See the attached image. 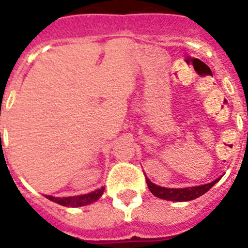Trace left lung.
<instances>
[{
	"instance_id": "1",
	"label": "left lung",
	"mask_w": 248,
	"mask_h": 248,
	"mask_svg": "<svg viewBox=\"0 0 248 248\" xmlns=\"http://www.w3.org/2000/svg\"><path fill=\"white\" fill-rule=\"evenodd\" d=\"M220 179L212 181V183L205 184V185L192 186V187H184V189H166V187L156 186L155 184L151 183L148 177H146V184H148V187L151 191V194L159 199L169 201H191L195 200V199L200 198L201 195H203L205 192L209 191L212 186L217 183Z\"/></svg>"
}]
</instances>
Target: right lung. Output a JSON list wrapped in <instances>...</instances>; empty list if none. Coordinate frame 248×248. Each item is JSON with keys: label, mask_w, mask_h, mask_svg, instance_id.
<instances>
[{"label": "right lung", "mask_w": 248, "mask_h": 248, "mask_svg": "<svg viewBox=\"0 0 248 248\" xmlns=\"http://www.w3.org/2000/svg\"><path fill=\"white\" fill-rule=\"evenodd\" d=\"M104 192V187L102 189H98L93 192H89V194L85 195H79V196H72V198H53V196H49V195H46V198L48 200L53 201V202L59 203L62 206H69V207H79V206L89 205V203L97 201Z\"/></svg>", "instance_id": "add662e5"}]
</instances>
